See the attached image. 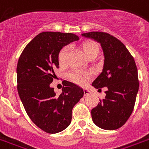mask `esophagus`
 <instances>
[{
  "mask_svg": "<svg viewBox=\"0 0 149 149\" xmlns=\"http://www.w3.org/2000/svg\"><path fill=\"white\" fill-rule=\"evenodd\" d=\"M84 96H87V95H88L90 94V91L88 90L84 89Z\"/></svg>",
  "mask_w": 149,
  "mask_h": 149,
  "instance_id": "1",
  "label": "esophagus"
}]
</instances>
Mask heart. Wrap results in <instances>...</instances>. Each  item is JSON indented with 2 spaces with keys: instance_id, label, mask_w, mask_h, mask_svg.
<instances>
[{
  "instance_id": "1",
  "label": "heart",
  "mask_w": 149,
  "mask_h": 149,
  "mask_svg": "<svg viewBox=\"0 0 149 149\" xmlns=\"http://www.w3.org/2000/svg\"><path fill=\"white\" fill-rule=\"evenodd\" d=\"M81 51L85 57L88 58L91 55H97L98 53V45L96 42L93 40H87L81 44ZM69 47H62L58 54V61L60 65L66 64L68 59ZM69 77L72 81L79 85H84L87 83L91 78V74L87 72L84 71H74L70 72Z\"/></svg>"
}]
</instances>
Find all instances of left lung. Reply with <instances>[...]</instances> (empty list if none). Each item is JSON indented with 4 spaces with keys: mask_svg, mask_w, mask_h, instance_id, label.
<instances>
[{
    "mask_svg": "<svg viewBox=\"0 0 149 149\" xmlns=\"http://www.w3.org/2000/svg\"><path fill=\"white\" fill-rule=\"evenodd\" d=\"M101 44L104 63L102 72L94 80L97 89L106 87L105 97L91 110L93 122L104 130H116L131 115L139 88L138 69L127 48L112 35L104 32L82 34Z\"/></svg>",
    "mask_w": 149,
    "mask_h": 149,
    "instance_id": "obj_1",
    "label": "left lung"
}]
</instances>
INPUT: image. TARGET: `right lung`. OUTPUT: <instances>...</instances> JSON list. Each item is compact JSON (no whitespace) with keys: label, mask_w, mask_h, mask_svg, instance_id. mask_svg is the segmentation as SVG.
<instances>
[{"label":"right lung","mask_w":149,"mask_h":149,"mask_svg":"<svg viewBox=\"0 0 149 149\" xmlns=\"http://www.w3.org/2000/svg\"><path fill=\"white\" fill-rule=\"evenodd\" d=\"M77 40L71 33H40L26 46L17 64V89L25 110L33 123L48 134L69 127L72 108L84 94L81 87L66 80L59 95L50 87L59 65L58 52Z\"/></svg>","instance_id":"right-lung-1"}]
</instances>
